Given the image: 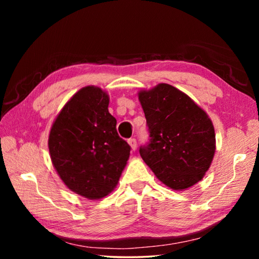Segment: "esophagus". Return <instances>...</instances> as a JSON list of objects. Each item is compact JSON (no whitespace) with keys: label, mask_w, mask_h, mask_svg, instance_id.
<instances>
[{"label":"esophagus","mask_w":259,"mask_h":259,"mask_svg":"<svg viewBox=\"0 0 259 259\" xmlns=\"http://www.w3.org/2000/svg\"><path fill=\"white\" fill-rule=\"evenodd\" d=\"M128 143H129V145L131 147V150H133V151L137 150V140H136L135 138H130L128 140Z\"/></svg>","instance_id":"esophagus-1"}]
</instances>
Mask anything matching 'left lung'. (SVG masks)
Masks as SVG:
<instances>
[{
  "instance_id": "1",
  "label": "left lung",
  "mask_w": 259,
  "mask_h": 259,
  "mask_svg": "<svg viewBox=\"0 0 259 259\" xmlns=\"http://www.w3.org/2000/svg\"><path fill=\"white\" fill-rule=\"evenodd\" d=\"M150 144L140 156L157 179L184 191L204 177L216 151V135L207 113L191 97L166 83L140 90Z\"/></svg>"
}]
</instances>
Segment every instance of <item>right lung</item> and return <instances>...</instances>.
Here are the masks:
<instances>
[{"label": "right lung", "instance_id": "add662e5", "mask_svg": "<svg viewBox=\"0 0 259 259\" xmlns=\"http://www.w3.org/2000/svg\"><path fill=\"white\" fill-rule=\"evenodd\" d=\"M109 97L88 85L74 94L52 123L48 146L51 162L72 192L99 200L116 187L129 160L130 146L116 131Z\"/></svg>", "mask_w": 259, "mask_h": 259}]
</instances>
